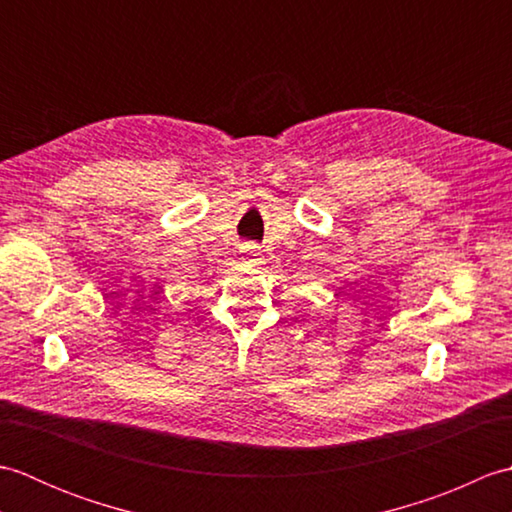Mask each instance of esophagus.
Wrapping results in <instances>:
<instances>
[{"mask_svg":"<svg viewBox=\"0 0 512 512\" xmlns=\"http://www.w3.org/2000/svg\"><path fill=\"white\" fill-rule=\"evenodd\" d=\"M257 255H259L257 246H246V248H244V257H246V259H255Z\"/></svg>","mask_w":512,"mask_h":512,"instance_id":"esophagus-1","label":"esophagus"}]
</instances>
